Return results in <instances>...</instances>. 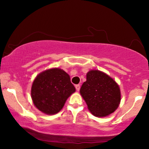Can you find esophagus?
Here are the masks:
<instances>
[{
	"label": "esophagus",
	"mask_w": 149,
	"mask_h": 149,
	"mask_svg": "<svg viewBox=\"0 0 149 149\" xmlns=\"http://www.w3.org/2000/svg\"><path fill=\"white\" fill-rule=\"evenodd\" d=\"M75 87H76V90H77V91H79V90H80V85H76V86H75Z\"/></svg>",
	"instance_id": "1"
}]
</instances>
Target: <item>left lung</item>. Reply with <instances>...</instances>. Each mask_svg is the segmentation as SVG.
I'll return each instance as SVG.
<instances>
[{
  "instance_id": "left-lung-1",
  "label": "left lung",
  "mask_w": 149,
  "mask_h": 149,
  "mask_svg": "<svg viewBox=\"0 0 149 149\" xmlns=\"http://www.w3.org/2000/svg\"><path fill=\"white\" fill-rule=\"evenodd\" d=\"M80 93L92 115L106 117L113 113L120 103L119 85L111 76L99 70L87 73Z\"/></svg>"
}]
</instances>
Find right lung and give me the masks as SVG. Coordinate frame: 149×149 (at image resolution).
I'll return each mask as SVG.
<instances>
[{"label": "right lung", "mask_w": 149, "mask_h": 149, "mask_svg": "<svg viewBox=\"0 0 149 149\" xmlns=\"http://www.w3.org/2000/svg\"><path fill=\"white\" fill-rule=\"evenodd\" d=\"M75 92L69 75L64 70L52 68L37 75L32 83L31 96L34 106L40 111L54 115L60 111Z\"/></svg>", "instance_id": "obj_1"}]
</instances>
